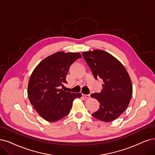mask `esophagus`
I'll return each mask as SVG.
<instances>
[{
	"instance_id": "esophagus-1",
	"label": "esophagus",
	"mask_w": 155,
	"mask_h": 155,
	"mask_svg": "<svg viewBox=\"0 0 155 155\" xmlns=\"http://www.w3.org/2000/svg\"><path fill=\"white\" fill-rule=\"evenodd\" d=\"M82 95H83V96L84 97V98H87V99H89L90 98V94H82Z\"/></svg>"
}]
</instances>
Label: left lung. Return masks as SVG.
<instances>
[{"label":"left lung","mask_w":155,"mask_h":155,"mask_svg":"<svg viewBox=\"0 0 155 155\" xmlns=\"http://www.w3.org/2000/svg\"><path fill=\"white\" fill-rule=\"evenodd\" d=\"M82 55L94 78L104 81L101 92L91 94L100 103L99 109L92 116L101 121H114L127 109L132 96L129 74L121 62L104 50L84 51Z\"/></svg>","instance_id":"8db88e82"}]
</instances>
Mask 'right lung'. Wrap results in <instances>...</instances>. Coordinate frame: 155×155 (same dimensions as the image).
<instances>
[{"mask_svg":"<svg viewBox=\"0 0 155 155\" xmlns=\"http://www.w3.org/2000/svg\"><path fill=\"white\" fill-rule=\"evenodd\" d=\"M79 52L57 51L40 62L28 81L27 94L31 104L39 115L49 122H55L68 115L81 93H71L61 87L67 84L66 77L70 66L81 58Z\"/></svg>","mask_w":155,"mask_h":155,"instance_id":"add662e5","label":"right lung"}]
</instances>
